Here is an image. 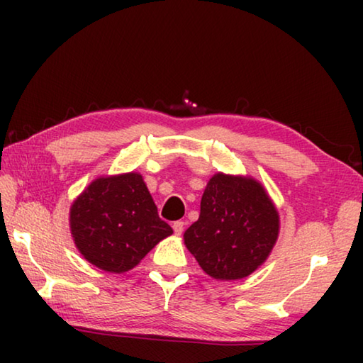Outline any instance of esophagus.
Listing matches in <instances>:
<instances>
[{
	"label": "esophagus",
	"mask_w": 363,
	"mask_h": 363,
	"mask_svg": "<svg viewBox=\"0 0 363 363\" xmlns=\"http://www.w3.org/2000/svg\"><path fill=\"white\" fill-rule=\"evenodd\" d=\"M173 230L176 235H181V233L184 232V223L182 220H176V223H173Z\"/></svg>",
	"instance_id": "1"
}]
</instances>
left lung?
I'll list each match as a JSON object with an SVG mask.
<instances>
[{"label": "left lung", "instance_id": "8db88e82", "mask_svg": "<svg viewBox=\"0 0 363 363\" xmlns=\"http://www.w3.org/2000/svg\"><path fill=\"white\" fill-rule=\"evenodd\" d=\"M277 235L279 213L261 184L219 173L206 184L184 242L208 275L237 280L266 261Z\"/></svg>", "mask_w": 363, "mask_h": 363}]
</instances>
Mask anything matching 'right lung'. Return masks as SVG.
Wrapping results in <instances>:
<instances>
[{
    "label": "right lung",
    "instance_id": "right-lung-1",
    "mask_svg": "<svg viewBox=\"0 0 363 363\" xmlns=\"http://www.w3.org/2000/svg\"><path fill=\"white\" fill-rule=\"evenodd\" d=\"M70 229L84 259L115 274L138 266L160 240L173 233L160 219L138 173L91 182L70 208Z\"/></svg>",
    "mask_w": 363,
    "mask_h": 363
}]
</instances>
